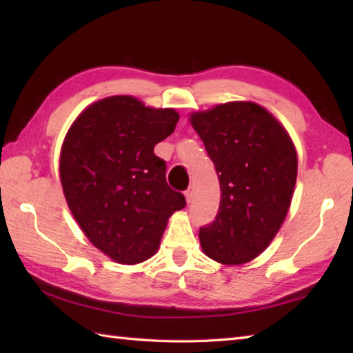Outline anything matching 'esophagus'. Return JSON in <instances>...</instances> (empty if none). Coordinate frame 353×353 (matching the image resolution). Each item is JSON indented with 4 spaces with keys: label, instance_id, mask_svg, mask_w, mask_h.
<instances>
[{
    "label": "esophagus",
    "instance_id": "esophagus-1",
    "mask_svg": "<svg viewBox=\"0 0 353 353\" xmlns=\"http://www.w3.org/2000/svg\"><path fill=\"white\" fill-rule=\"evenodd\" d=\"M185 199H186V201H188V203H191L192 199H194V186H190V188L185 191Z\"/></svg>",
    "mask_w": 353,
    "mask_h": 353
}]
</instances>
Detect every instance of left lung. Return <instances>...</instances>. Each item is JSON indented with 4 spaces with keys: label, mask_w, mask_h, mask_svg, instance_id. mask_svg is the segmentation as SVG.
<instances>
[{
    "label": "left lung",
    "mask_w": 353,
    "mask_h": 353,
    "mask_svg": "<svg viewBox=\"0 0 353 353\" xmlns=\"http://www.w3.org/2000/svg\"><path fill=\"white\" fill-rule=\"evenodd\" d=\"M219 174V214L199 238L206 256L241 265L281 229L297 179V153L283 125L252 101H230L190 117Z\"/></svg>",
    "instance_id": "1"
}]
</instances>
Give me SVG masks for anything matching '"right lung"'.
Segmentation results:
<instances>
[{
  "instance_id": "1",
  "label": "right lung",
  "mask_w": 353,
  "mask_h": 353,
  "mask_svg": "<svg viewBox=\"0 0 353 353\" xmlns=\"http://www.w3.org/2000/svg\"><path fill=\"white\" fill-rule=\"evenodd\" d=\"M174 109L130 95L97 101L77 117L61 152V182L74 219L97 249L119 264L157 252L183 194L172 191L154 145L174 132Z\"/></svg>"
}]
</instances>
